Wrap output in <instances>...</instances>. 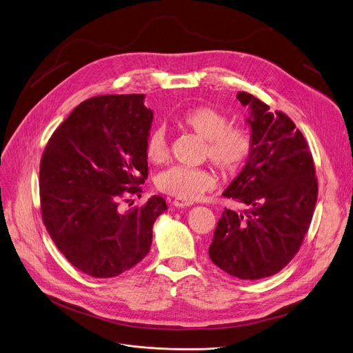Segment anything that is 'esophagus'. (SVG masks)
<instances>
[{"instance_id": "34e87169", "label": "esophagus", "mask_w": 353, "mask_h": 353, "mask_svg": "<svg viewBox=\"0 0 353 353\" xmlns=\"http://www.w3.org/2000/svg\"><path fill=\"white\" fill-rule=\"evenodd\" d=\"M172 205L176 208H185V207H191L192 203H187V201H183V199H173Z\"/></svg>"}]
</instances>
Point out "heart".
<instances>
[{
  "instance_id": "heart-1",
  "label": "heart",
  "mask_w": 353,
  "mask_h": 353,
  "mask_svg": "<svg viewBox=\"0 0 353 353\" xmlns=\"http://www.w3.org/2000/svg\"><path fill=\"white\" fill-rule=\"evenodd\" d=\"M177 124L205 141V157L225 173L237 172L253 149V138L248 130L229 125L228 116L210 106L188 109L179 117ZM145 155L154 165L168 159L169 142L165 128H155L149 132L145 142ZM155 184L159 191L192 203L215 187V177L208 169L173 166L159 173Z\"/></svg>"
}]
</instances>
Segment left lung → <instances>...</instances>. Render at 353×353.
Listing matches in <instances>:
<instances>
[{
  "mask_svg": "<svg viewBox=\"0 0 353 353\" xmlns=\"http://www.w3.org/2000/svg\"><path fill=\"white\" fill-rule=\"evenodd\" d=\"M236 97L250 109L253 149L223 196L247 210L222 212L208 253L232 276L261 279L279 272L299 251L319 187L307 142L294 123L247 92Z\"/></svg>",
  "mask_w": 353,
  "mask_h": 353,
  "instance_id": "left-lung-1",
  "label": "left lung"
}]
</instances>
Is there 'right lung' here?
I'll return each mask as SVG.
<instances>
[{
    "label": "right lung",
    "instance_id": "right-lung-1",
    "mask_svg": "<svg viewBox=\"0 0 353 353\" xmlns=\"http://www.w3.org/2000/svg\"><path fill=\"white\" fill-rule=\"evenodd\" d=\"M145 94L85 100L48 139L40 162L44 226L64 257L93 278H113L150 250L152 226L168 210L150 196L141 208L120 199L142 192L148 177L145 142L154 113Z\"/></svg>",
    "mask_w": 353,
    "mask_h": 353
}]
</instances>
